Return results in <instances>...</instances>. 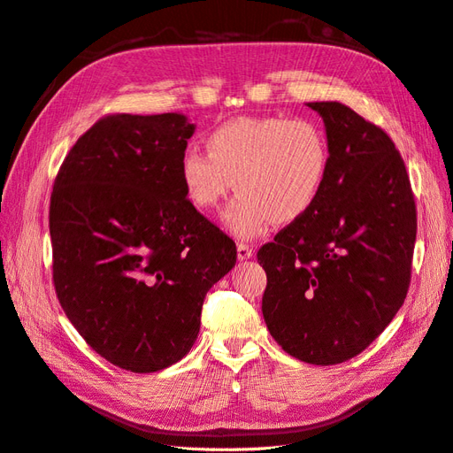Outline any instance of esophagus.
I'll return each instance as SVG.
<instances>
[{
  "label": "esophagus",
  "instance_id": "1",
  "mask_svg": "<svg viewBox=\"0 0 453 453\" xmlns=\"http://www.w3.org/2000/svg\"><path fill=\"white\" fill-rule=\"evenodd\" d=\"M236 250H238V258L240 260H248V258L253 257V248L248 243H238Z\"/></svg>",
  "mask_w": 453,
  "mask_h": 453
}]
</instances>
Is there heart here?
<instances>
[{
  "instance_id": "obj_1",
  "label": "heart",
  "mask_w": 453,
  "mask_h": 453,
  "mask_svg": "<svg viewBox=\"0 0 453 453\" xmlns=\"http://www.w3.org/2000/svg\"><path fill=\"white\" fill-rule=\"evenodd\" d=\"M208 153L187 145L180 181L200 211L219 208L236 187L240 195L225 211L236 238L250 240L276 225L304 219L323 195L331 170V147L310 119L240 117L208 134Z\"/></svg>"
}]
</instances>
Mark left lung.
<instances>
[{
    "mask_svg": "<svg viewBox=\"0 0 453 453\" xmlns=\"http://www.w3.org/2000/svg\"><path fill=\"white\" fill-rule=\"evenodd\" d=\"M331 170L315 208L258 250L263 315L273 340L310 365L366 349L403 306L416 243V203L389 135L340 102H311Z\"/></svg>",
    "mask_w": 453,
    "mask_h": 453,
    "instance_id": "obj_1",
    "label": "left lung"
}]
</instances>
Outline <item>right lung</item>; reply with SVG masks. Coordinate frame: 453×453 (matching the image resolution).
Listing matches in <instances>:
<instances>
[{"label": "right lung", "mask_w": 453, "mask_h": 453, "mask_svg": "<svg viewBox=\"0 0 453 453\" xmlns=\"http://www.w3.org/2000/svg\"><path fill=\"white\" fill-rule=\"evenodd\" d=\"M195 128L181 113L109 115L81 135L54 180V289L87 344L130 372L185 357L205 293L236 265V243L180 181Z\"/></svg>", "instance_id": "right-lung-1"}]
</instances>
